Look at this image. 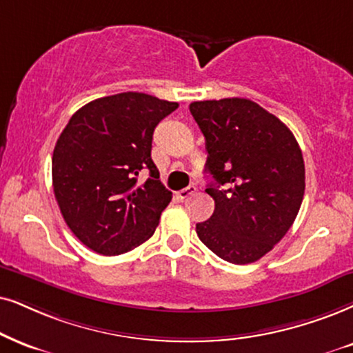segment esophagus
Returning a JSON list of instances; mask_svg holds the SVG:
<instances>
[{"instance_id": "obj_1", "label": "esophagus", "mask_w": 353, "mask_h": 353, "mask_svg": "<svg viewBox=\"0 0 353 353\" xmlns=\"http://www.w3.org/2000/svg\"><path fill=\"white\" fill-rule=\"evenodd\" d=\"M195 190H197V187L189 185V187H185V189H182V190L177 192V195H179L181 199H187V197H190L192 194H195Z\"/></svg>"}]
</instances>
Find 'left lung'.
Segmentation results:
<instances>
[{
	"label": "left lung",
	"instance_id": "8db88e82",
	"mask_svg": "<svg viewBox=\"0 0 353 353\" xmlns=\"http://www.w3.org/2000/svg\"><path fill=\"white\" fill-rule=\"evenodd\" d=\"M189 109L205 137V171L215 181L207 189L215 212L197 223V234L223 261L251 264L272 251L300 212L301 150L282 120L249 99L197 101Z\"/></svg>",
	"mask_w": 353,
	"mask_h": 353
}]
</instances>
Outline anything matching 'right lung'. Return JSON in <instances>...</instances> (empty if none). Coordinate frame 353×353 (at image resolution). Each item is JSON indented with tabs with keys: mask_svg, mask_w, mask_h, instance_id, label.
I'll return each mask as SVG.
<instances>
[{
	"mask_svg": "<svg viewBox=\"0 0 353 353\" xmlns=\"http://www.w3.org/2000/svg\"><path fill=\"white\" fill-rule=\"evenodd\" d=\"M179 107L145 92L91 101L73 114L52 158L55 199L68 228L102 256L153 236L172 194L151 159L156 125ZM150 172L149 179L141 176Z\"/></svg>",
	"mask_w": 353,
	"mask_h": 353,
	"instance_id": "add662e5",
	"label": "right lung"
}]
</instances>
